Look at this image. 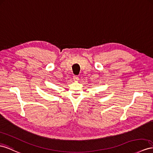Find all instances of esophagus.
Returning <instances> with one entry per match:
<instances>
[{
	"mask_svg": "<svg viewBox=\"0 0 153 153\" xmlns=\"http://www.w3.org/2000/svg\"><path fill=\"white\" fill-rule=\"evenodd\" d=\"M73 79L74 81H77L78 80H79V77H78L77 76H74Z\"/></svg>",
	"mask_w": 153,
	"mask_h": 153,
	"instance_id": "obj_1",
	"label": "esophagus"
}]
</instances>
